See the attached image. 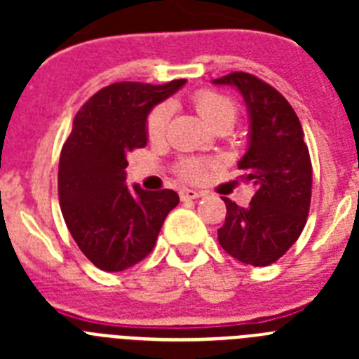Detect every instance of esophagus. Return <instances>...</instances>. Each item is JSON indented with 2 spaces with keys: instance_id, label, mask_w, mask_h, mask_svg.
<instances>
[{
  "instance_id": "1",
  "label": "esophagus",
  "mask_w": 359,
  "mask_h": 359,
  "mask_svg": "<svg viewBox=\"0 0 359 359\" xmlns=\"http://www.w3.org/2000/svg\"><path fill=\"white\" fill-rule=\"evenodd\" d=\"M203 192H198V190H192V189H182L180 190V198L183 199V201H187V199H198L201 198Z\"/></svg>"
}]
</instances>
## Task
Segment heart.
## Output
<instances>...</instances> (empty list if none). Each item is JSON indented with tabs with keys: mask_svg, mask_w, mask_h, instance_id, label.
<instances>
[{
	"mask_svg": "<svg viewBox=\"0 0 359 359\" xmlns=\"http://www.w3.org/2000/svg\"><path fill=\"white\" fill-rule=\"evenodd\" d=\"M194 106L201 118L210 126V128H217L221 123H230L233 126L237 118V107L233 100L221 93H215L210 90L198 91L194 95ZM170 120V104H160L151 111V115L147 118V135L152 140H158L167 131ZM207 161L196 160V158H189L180 163V174L189 182H199L205 176L207 170Z\"/></svg>",
	"mask_w": 359,
	"mask_h": 359,
	"instance_id": "heart-1",
	"label": "heart"
}]
</instances>
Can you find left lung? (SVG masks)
<instances>
[{
  "label": "left lung",
  "instance_id": "left-lung-1",
  "mask_svg": "<svg viewBox=\"0 0 359 359\" xmlns=\"http://www.w3.org/2000/svg\"><path fill=\"white\" fill-rule=\"evenodd\" d=\"M212 84L233 86L243 95L248 149L237 167L255 187L246 208L223 198L226 219L217 230L219 244L244 264L268 266L293 246L309 214L313 169L302 126L286 98L250 73L233 72Z\"/></svg>",
  "mask_w": 359,
  "mask_h": 359
}]
</instances>
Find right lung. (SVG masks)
I'll list each match as a JSON object with an SVG mask.
<instances>
[{
    "instance_id": "obj_1",
    "label": "right lung",
    "mask_w": 359,
    "mask_h": 359,
    "mask_svg": "<svg viewBox=\"0 0 359 359\" xmlns=\"http://www.w3.org/2000/svg\"><path fill=\"white\" fill-rule=\"evenodd\" d=\"M185 82H116L75 115L59 160V201L81 252L104 271H123L145 259L180 203L174 190L128 187L126 167L129 152L147 145L152 107Z\"/></svg>"
}]
</instances>
